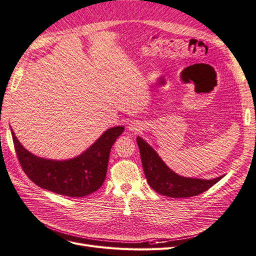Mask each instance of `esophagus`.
Masks as SVG:
<instances>
[{
	"mask_svg": "<svg viewBox=\"0 0 256 256\" xmlns=\"http://www.w3.org/2000/svg\"><path fill=\"white\" fill-rule=\"evenodd\" d=\"M128 128H129V130L132 131V132H138V131H140V125L138 124V122H132V124L129 125Z\"/></svg>",
	"mask_w": 256,
	"mask_h": 256,
	"instance_id": "1",
	"label": "esophagus"
}]
</instances>
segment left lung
Here are the masks:
<instances>
[{
    "instance_id": "obj_1",
    "label": "left lung",
    "mask_w": 256,
    "mask_h": 256,
    "mask_svg": "<svg viewBox=\"0 0 256 256\" xmlns=\"http://www.w3.org/2000/svg\"><path fill=\"white\" fill-rule=\"evenodd\" d=\"M140 160L149 186L161 195L172 198H188L197 196L216 184L222 177L210 180L182 177L172 172L154 149L143 138H136Z\"/></svg>"
}]
</instances>
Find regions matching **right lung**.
<instances>
[{
	"label": "right lung",
	"mask_w": 256,
	"mask_h": 256,
	"mask_svg": "<svg viewBox=\"0 0 256 256\" xmlns=\"http://www.w3.org/2000/svg\"><path fill=\"white\" fill-rule=\"evenodd\" d=\"M124 126L104 131L96 142L76 158L55 161L30 154L21 145L12 129L14 145L22 170L41 188L68 197H84L104 182L112 145Z\"/></svg>",
	"instance_id": "1"
}]
</instances>
